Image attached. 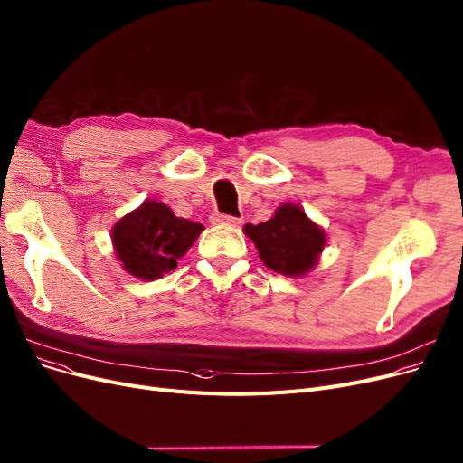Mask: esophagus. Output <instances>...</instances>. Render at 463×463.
I'll return each mask as SVG.
<instances>
[{
  "label": "esophagus",
  "mask_w": 463,
  "mask_h": 463,
  "mask_svg": "<svg viewBox=\"0 0 463 463\" xmlns=\"http://www.w3.org/2000/svg\"><path fill=\"white\" fill-rule=\"evenodd\" d=\"M213 224H222V226H239L241 224V216H232V214H222V213H214L211 216Z\"/></svg>",
  "instance_id": "34e87169"
}]
</instances>
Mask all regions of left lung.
Returning <instances> with one entry per match:
<instances>
[{
    "instance_id": "left-lung-1",
    "label": "left lung",
    "mask_w": 463,
    "mask_h": 463,
    "mask_svg": "<svg viewBox=\"0 0 463 463\" xmlns=\"http://www.w3.org/2000/svg\"><path fill=\"white\" fill-rule=\"evenodd\" d=\"M245 233L259 249L262 262L283 276L310 272L324 250L326 235L297 204H283L260 224L245 226Z\"/></svg>"
}]
</instances>
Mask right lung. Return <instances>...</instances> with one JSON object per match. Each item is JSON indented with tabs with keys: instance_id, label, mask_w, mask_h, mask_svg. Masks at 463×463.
I'll return each mask as SVG.
<instances>
[{
	"instance_id": "right-lung-1",
	"label": "right lung",
	"mask_w": 463,
	"mask_h": 463,
	"mask_svg": "<svg viewBox=\"0 0 463 463\" xmlns=\"http://www.w3.org/2000/svg\"><path fill=\"white\" fill-rule=\"evenodd\" d=\"M201 232L199 222L174 216L163 203L146 201L113 228V243L126 272L153 281L176 269Z\"/></svg>"
}]
</instances>
